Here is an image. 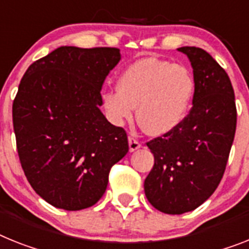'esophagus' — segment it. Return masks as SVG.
Masks as SVG:
<instances>
[{
  "mask_svg": "<svg viewBox=\"0 0 249 249\" xmlns=\"http://www.w3.org/2000/svg\"><path fill=\"white\" fill-rule=\"evenodd\" d=\"M128 142H129V150H130V152H135V150L139 149V148L142 147V144L139 143L137 139H134L133 137H129Z\"/></svg>",
  "mask_w": 249,
  "mask_h": 249,
  "instance_id": "obj_1",
  "label": "esophagus"
}]
</instances>
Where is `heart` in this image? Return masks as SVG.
<instances>
[{"label": "heart", "instance_id": "b5f03b06", "mask_svg": "<svg viewBox=\"0 0 249 249\" xmlns=\"http://www.w3.org/2000/svg\"><path fill=\"white\" fill-rule=\"evenodd\" d=\"M119 89L102 93L106 116L115 125L133 119L149 135L168 134L178 126L191 106L195 81L186 67L157 58L139 59L121 73Z\"/></svg>", "mask_w": 249, "mask_h": 249}]
</instances>
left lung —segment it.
Here are the masks:
<instances>
[{
  "label": "left lung",
  "mask_w": 249,
  "mask_h": 249,
  "mask_svg": "<svg viewBox=\"0 0 249 249\" xmlns=\"http://www.w3.org/2000/svg\"><path fill=\"white\" fill-rule=\"evenodd\" d=\"M195 81L190 114L176 129L147 143L154 166L144 181L148 201L183 214L213 195L224 175L237 126L234 91L227 72L201 48L182 47Z\"/></svg>",
  "instance_id": "left-lung-1"
}]
</instances>
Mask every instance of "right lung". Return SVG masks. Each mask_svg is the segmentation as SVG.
I'll use <instances>...</instances> for the list:
<instances>
[{
    "mask_svg": "<svg viewBox=\"0 0 249 249\" xmlns=\"http://www.w3.org/2000/svg\"><path fill=\"white\" fill-rule=\"evenodd\" d=\"M116 48L59 47L25 72L12 105L18 153L37 195L63 210L95 205L112 164L128 153L123 128L100 110Z\"/></svg>",
    "mask_w": 249,
    "mask_h": 249,
    "instance_id": "1",
    "label": "right lung"
}]
</instances>
